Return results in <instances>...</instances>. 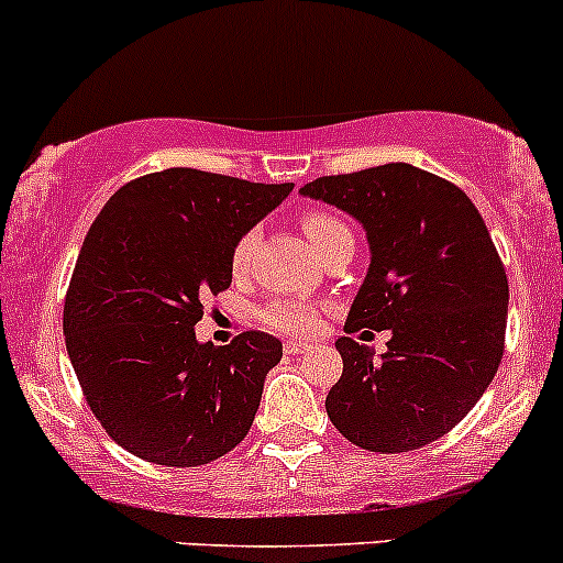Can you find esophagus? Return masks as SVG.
<instances>
[{"instance_id": "1", "label": "esophagus", "mask_w": 563, "mask_h": 563, "mask_svg": "<svg viewBox=\"0 0 563 563\" xmlns=\"http://www.w3.org/2000/svg\"><path fill=\"white\" fill-rule=\"evenodd\" d=\"M283 351L291 356H299V354H308V351H313V345L302 343V340H286V343H283Z\"/></svg>"}]
</instances>
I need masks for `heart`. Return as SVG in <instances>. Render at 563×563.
Instances as JSON below:
<instances>
[{"mask_svg": "<svg viewBox=\"0 0 563 563\" xmlns=\"http://www.w3.org/2000/svg\"><path fill=\"white\" fill-rule=\"evenodd\" d=\"M299 225H302L305 236H308L310 247L316 250L318 255L327 253L334 242L351 236V229L340 218H334L332 212H323V209H308L299 218ZM255 247H258V234L255 231H245L240 240L231 247V272L236 277L247 275L250 264H253ZM258 321L264 327L275 329V332H288V334H302L310 332L318 321V310L305 299H272L264 310L258 313Z\"/></svg>", "mask_w": 563, "mask_h": 563, "instance_id": "b5f03b06", "label": "heart"}]
</instances>
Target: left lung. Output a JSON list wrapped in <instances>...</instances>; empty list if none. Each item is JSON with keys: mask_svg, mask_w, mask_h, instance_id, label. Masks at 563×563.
<instances>
[{"mask_svg": "<svg viewBox=\"0 0 563 563\" xmlns=\"http://www.w3.org/2000/svg\"><path fill=\"white\" fill-rule=\"evenodd\" d=\"M302 192L367 231L371 269L345 332L391 329L382 360L354 338L334 343L343 376L327 395L329 419L382 455L441 439L485 395L504 356L509 283L479 209L408 163L318 176Z\"/></svg>", "mask_w": 563, "mask_h": 563, "instance_id": "8db88e82", "label": "left lung"}]
</instances>
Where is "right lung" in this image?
Returning a JSON list of instances; mask_svg holds the SVG:
<instances>
[{
  "label": "right lung",
  "instance_id": "add662e5",
  "mask_svg": "<svg viewBox=\"0 0 563 563\" xmlns=\"http://www.w3.org/2000/svg\"><path fill=\"white\" fill-rule=\"evenodd\" d=\"M294 181L166 168L119 187L95 218L65 294V343L87 406L146 463H212L247 435L283 356L266 332L198 343L203 297L231 286V247Z\"/></svg>",
  "mask_w": 563,
  "mask_h": 563
}]
</instances>
